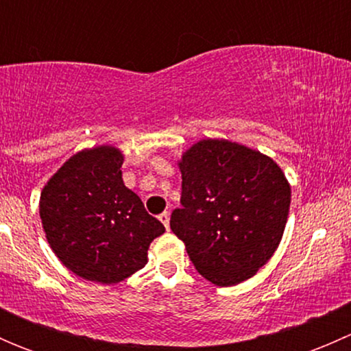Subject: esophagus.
<instances>
[{
  "label": "esophagus",
  "instance_id": "1",
  "mask_svg": "<svg viewBox=\"0 0 351 351\" xmlns=\"http://www.w3.org/2000/svg\"><path fill=\"white\" fill-rule=\"evenodd\" d=\"M158 219L165 224L166 229H169V212H162V214L158 215Z\"/></svg>",
  "mask_w": 351,
  "mask_h": 351
}]
</instances>
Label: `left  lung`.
Instances as JSON below:
<instances>
[{
	"instance_id": "1",
	"label": "left lung",
	"mask_w": 351,
	"mask_h": 351,
	"mask_svg": "<svg viewBox=\"0 0 351 351\" xmlns=\"http://www.w3.org/2000/svg\"><path fill=\"white\" fill-rule=\"evenodd\" d=\"M182 207L169 219L198 274L219 287L253 277L271 258L289 217L290 186L277 162L229 141L183 154Z\"/></svg>"
}]
</instances>
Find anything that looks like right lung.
I'll use <instances>...</instances> for the list:
<instances>
[{
    "mask_svg": "<svg viewBox=\"0 0 351 351\" xmlns=\"http://www.w3.org/2000/svg\"><path fill=\"white\" fill-rule=\"evenodd\" d=\"M123 158L110 146L67 159L40 195V219L52 251L84 280L117 284L147 263L165 226L123 185Z\"/></svg>",
    "mask_w": 351,
    "mask_h": 351,
    "instance_id": "right-lung-1",
    "label": "right lung"
}]
</instances>
